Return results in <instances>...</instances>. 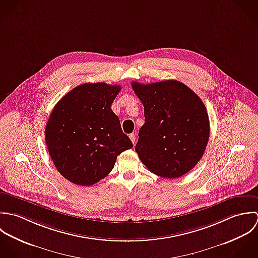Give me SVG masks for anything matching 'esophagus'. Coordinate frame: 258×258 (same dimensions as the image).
<instances>
[{"label":"esophagus","instance_id":"1","mask_svg":"<svg viewBox=\"0 0 258 258\" xmlns=\"http://www.w3.org/2000/svg\"><path fill=\"white\" fill-rule=\"evenodd\" d=\"M130 139H131L132 143L135 145V143H136V135H134V134H131V135H130Z\"/></svg>","mask_w":258,"mask_h":258}]
</instances>
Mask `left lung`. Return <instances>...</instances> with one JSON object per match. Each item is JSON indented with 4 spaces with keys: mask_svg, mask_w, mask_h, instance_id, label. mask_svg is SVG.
I'll return each mask as SVG.
<instances>
[{
    "mask_svg": "<svg viewBox=\"0 0 258 258\" xmlns=\"http://www.w3.org/2000/svg\"><path fill=\"white\" fill-rule=\"evenodd\" d=\"M145 106L146 122L139 132L136 152L160 177L176 178L201 160L209 139V118L201 98L184 84L168 80L132 83Z\"/></svg>",
    "mask_w": 258,
    "mask_h": 258,
    "instance_id": "left-lung-1",
    "label": "left lung"
}]
</instances>
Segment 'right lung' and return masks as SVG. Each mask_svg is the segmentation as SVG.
Returning <instances> with one entry per match:
<instances>
[{"label":"right lung","mask_w":258,"mask_h":258,"mask_svg":"<svg viewBox=\"0 0 258 258\" xmlns=\"http://www.w3.org/2000/svg\"><path fill=\"white\" fill-rule=\"evenodd\" d=\"M120 87L104 83L80 85L52 109L45 130L49 154L71 182L90 186L113 168L117 155L133 148L110 105Z\"/></svg>","instance_id":"right-lung-1"}]
</instances>
